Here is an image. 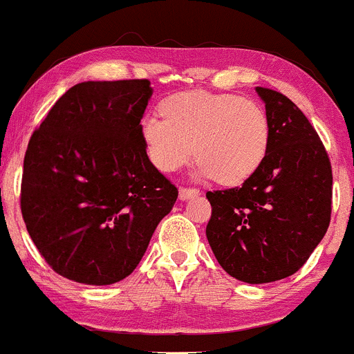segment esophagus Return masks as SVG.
Segmentation results:
<instances>
[{
    "label": "esophagus",
    "instance_id": "esophagus-1",
    "mask_svg": "<svg viewBox=\"0 0 354 354\" xmlns=\"http://www.w3.org/2000/svg\"><path fill=\"white\" fill-rule=\"evenodd\" d=\"M200 195V189L196 188H187V187H181L180 188V200H188L192 196H198Z\"/></svg>",
    "mask_w": 354,
    "mask_h": 354
}]
</instances>
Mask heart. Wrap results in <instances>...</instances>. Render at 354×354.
Masks as SVG:
<instances>
[{
  "instance_id": "heart-1",
  "label": "heart",
  "mask_w": 354,
  "mask_h": 354,
  "mask_svg": "<svg viewBox=\"0 0 354 354\" xmlns=\"http://www.w3.org/2000/svg\"><path fill=\"white\" fill-rule=\"evenodd\" d=\"M162 117L142 120L149 159L171 173L200 159L198 176L241 185L265 161L271 127L258 102L237 95L187 91L167 98Z\"/></svg>"
}]
</instances>
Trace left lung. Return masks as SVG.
<instances>
[{"mask_svg": "<svg viewBox=\"0 0 354 354\" xmlns=\"http://www.w3.org/2000/svg\"><path fill=\"white\" fill-rule=\"evenodd\" d=\"M271 139L259 169L243 187L208 192L207 239L230 277L259 285L305 265L330 222L333 171L317 132L281 93L256 88Z\"/></svg>", "mask_w": 354, "mask_h": 354, "instance_id": "left-lung-1", "label": "left lung"}]
</instances>
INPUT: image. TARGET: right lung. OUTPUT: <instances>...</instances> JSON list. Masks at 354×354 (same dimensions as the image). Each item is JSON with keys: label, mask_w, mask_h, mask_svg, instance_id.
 <instances>
[{"label": "right lung", "mask_w": 354, "mask_h": 354, "mask_svg": "<svg viewBox=\"0 0 354 354\" xmlns=\"http://www.w3.org/2000/svg\"><path fill=\"white\" fill-rule=\"evenodd\" d=\"M147 80L84 81L55 102L24 161L21 215L49 266L111 285L142 259L178 189L149 161Z\"/></svg>", "instance_id": "obj_1"}]
</instances>
